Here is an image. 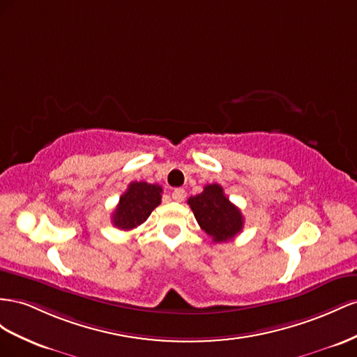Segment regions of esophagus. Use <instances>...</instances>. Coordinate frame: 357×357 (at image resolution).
I'll return each mask as SVG.
<instances>
[{
  "label": "esophagus",
  "instance_id": "1",
  "mask_svg": "<svg viewBox=\"0 0 357 357\" xmlns=\"http://www.w3.org/2000/svg\"><path fill=\"white\" fill-rule=\"evenodd\" d=\"M172 199L175 202H184L185 199V190L184 188H175L172 191Z\"/></svg>",
  "mask_w": 357,
  "mask_h": 357
}]
</instances>
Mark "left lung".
<instances>
[{
    "label": "left lung",
    "instance_id": "left-lung-1",
    "mask_svg": "<svg viewBox=\"0 0 357 357\" xmlns=\"http://www.w3.org/2000/svg\"><path fill=\"white\" fill-rule=\"evenodd\" d=\"M188 205L202 230H205L213 242H227L242 231V213L218 184H209L200 195L191 196Z\"/></svg>",
    "mask_w": 357,
    "mask_h": 357
}]
</instances>
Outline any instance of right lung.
I'll return each mask as SVG.
<instances>
[{"mask_svg": "<svg viewBox=\"0 0 357 357\" xmlns=\"http://www.w3.org/2000/svg\"><path fill=\"white\" fill-rule=\"evenodd\" d=\"M162 188L148 182H131L119 197L118 206L112 213V222L121 230H131L145 222L151 212L161 203Z\"/></svg>", "mask_w": 357, "mask_h": 357, "instance_id": "1", "label": "right lung"}]
</instances>
